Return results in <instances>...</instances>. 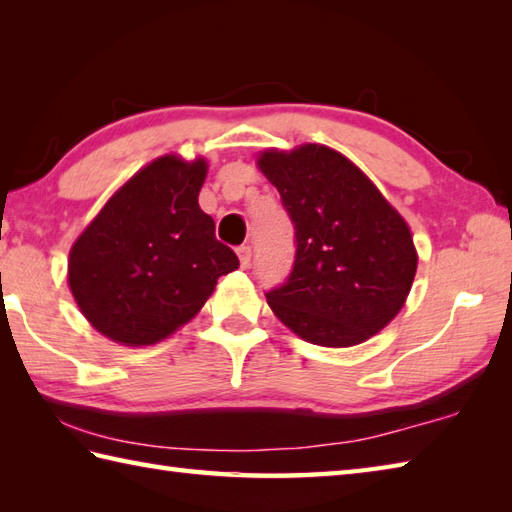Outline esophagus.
Listing matches in <instances>:
<instances>
[{
    "mask_svg": "<svg viewBox=\"0 0 512 512\" xmlns=\"http://www.w3.org/2000/svg\"><path fill=\"white\" fill-rule=\"evenodd\" d=\"M237 257H239V264H242V268H246L250 264V246L248 244H242L237 248Z\"/></svg>",
    "mask_w": 512,
    "mask_h": 512,
    "instance_id": "obj_1",
    "label": "esophagus"
}]
</instances>
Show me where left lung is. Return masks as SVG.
Wrapping results in <instances>:
<instances>
[{"instance_id":"8db88e82","label":"left lung","mask_w":512,"mask_h":512,"mask_svg":"<svg viewBox=\"0 0 512 512\" xmlns=\"http://www.w3.org/2000/svg\"><path fill=\"white\" fill-rule=\"evenodd\" d=\"M295 224V264L268 306L303 341L350 347L400 312L418 255L407 222L339 151L301 145L257 160Z\"/></svg>"}]
</instances>
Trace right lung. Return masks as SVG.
Here are the masks:
<instances>
[{
	"label": "right lung",
	"instance_id": "obj_1",
	"mask_svg": "<svg viewBox=\"0 0 512 512\" xmlns=\"http://www.w3.org/2000/svg\"><path fill=\"white\" fill-rule=\"evenodd\" d=\"M206 160L162 156L118 189L70 250L68 284L96 330L151 345L200 312L239 259L198 195Z\"/></svg>",
	"mask_w": 512,
	"mask_h": 512
}]
</instances>
